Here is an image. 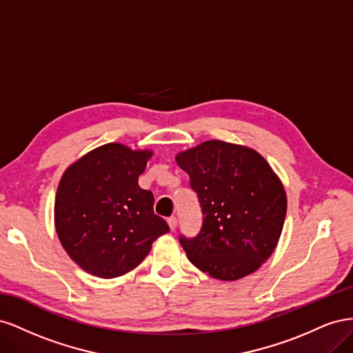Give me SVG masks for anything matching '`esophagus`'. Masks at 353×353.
Instances as JSON below:
<instances>
[{
  "instance_id": "esophagus-1",
  "label": "esophagus",
  "mask_w": 353,
  "mask_h": 353,
  "mask_svg": "<svg viewBox=\"0 0 353 353\" xmlns=\"http://www.w3.org/2000/svg\"><path fill=\"white\" fill-rule=\"evenodd\" d=\"M176 223H178V221H176L175 216H170V218L168 219V225H169L170 231H175V230H176Z\"/></svg>"
}]
</instances>
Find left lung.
Instances as JSON below:
<instances>
[{"label":"left lung","mask_w":353,"mask_h":353,"mask_svg":"<svg viewBox=\"0 0 353 353\" xmlns=\"http://www.w3.org/2000/svg\"><path fill=\"white\" fill-rule=\"evenodd\" d=\"M190 176L203 213L194 239L181 236L190 262L222 281L261 268L279 244L285 190L270 163L250 147L219 140L201 143L175 157Z\"/></svg>","instance_id":"left-lung-1"}]
</instances>
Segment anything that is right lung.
<instances>
[{
  "instance_id": "right-lung-1",
  "label": "right lung",
  "mask_w": 353,
  "mask_h": 353,
  "mask_svg": "<svg viewBox=\"0 0 353 353\" xmlns=\"http://www.w3.org/2000/svg\"><path fill=\"white\" fill-rule=\"evenodd\" d=\"M152 150L119 143L94 148L63 174L54 203V225L63 249L83 271L116 279L132 271L169 231L153 212L152 191L138 176Z\"/></svg>"
}]
</instances>
